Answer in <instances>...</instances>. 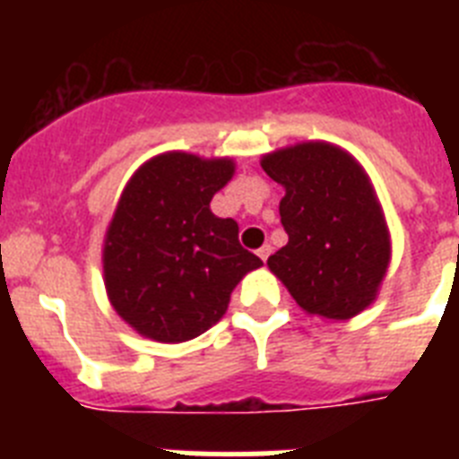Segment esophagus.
Listing matches in <instances>:
<instances>
[{
    "label": "esophagus",
    "instance_id": "1",
    "mask_svg": "<svg viewBox=\"0 0 459 459\" xmlns=\"http://www.w3.org/2000/svg\"><path fill=\"white\" fill-rule=\"evenodd\" d=\"M257 255H259V259H262V262H266V259H269V255H271V246H262V248L257 250Z\"/></svg>",
    "mask_w": 459,
    "mask_h": 459
}]
</instances>
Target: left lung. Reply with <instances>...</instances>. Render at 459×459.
Masks as SVG:
<instances>
[{
	"label": "left lung",
	"instance_id": "left-lung-1",
	"mask_svg": "<svg viewBox=\"0 0 459 459\" xmlns=\"http://www.w3.org/2000/svg\"><path fill=\"white\" fill-rule=\"evenodd\" d=\"M285 188L280 222L287 246L269 269L310 315L350 319L377 299L391 237L366 169L328 142H301L262 158Z\"/></svg>",
	"mask_w": 459,
	"mask_h": 459
}]
</instances>
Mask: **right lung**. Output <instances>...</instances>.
<instances>
[{
    "label": "right lung",
    "mask_w": 459,
    "mask_h": 459,
    "mask_svg": "<svg viewBox=\"0 0 459 459\" xmlns=\"http://www.w3.org/2000/svg\"><path fill=\"white\" fill-rule=\"evenodd\" d=\"M232 174V158L168 152L126 184L105 234V290L144 338H197L225 315L243 275L262 266L238 243L237 221L209 206Z\"/></svg>",
    "instance_id": "obj_1"
}]
</instances>
